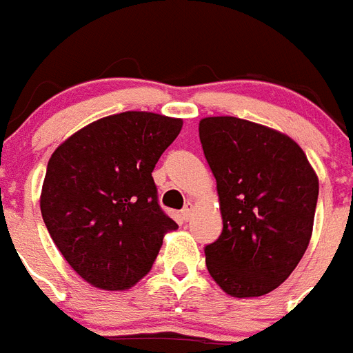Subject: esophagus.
Returning a JSON list of instances; mask_svg holds the SVG:
<instances>
[{"instance_id": "1", "label": "esophagus", "mask_w": 353, "mask_h": 353, "mask_svg": "<svg viewBox=\"0 0 353 353\" xmlns=\"http://www.w3.org/2000/svg\"><path fill=\"white\" fill-rule=\"evenodd\" d=\"M191 215H193V204L188 202V204L184 205V210H182V221H191Z\"/></svg>"}]
</instances>
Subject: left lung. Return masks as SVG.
I'll return each mask as SVG.
<instances>
[{"instance_id":"8db88e82","label":"left lung","mask_w":353,"mask_h":353,"mask_svg":"<svg viewBox=\"0 0 353 353\" xmlns=\"http://www.w3.org/2000/svg\"><path fill=\"white\" fill-rule=\"evenodd\" d=\"M200 143L215 174L222 233L204 248L215 283L233 297L283 284L308 248L319 180L292 138L235 117L200 120Z\"/></svg>"}]
</instances>
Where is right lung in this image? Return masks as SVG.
Returning a JSON list of instances; mask_svg holds the SVG:
<instances>
[{"instance_id": "right-lung-1", "label": "right lung", "mask_w": 353, "mask_h": 353, "mask_svg": "<svg viewBox=\"0 0 353 353\" xmlns=\"http://www.w3.org/2000/svg\"><path fill=\"white\" fill-rule=\"evenodd\" d=\"M182 120L128 111L89 123L56 149L45 173L41 216L81 279L128 290L151 270L176 222L160 208L153 169Z\"/></svg>"}]
</instances>
